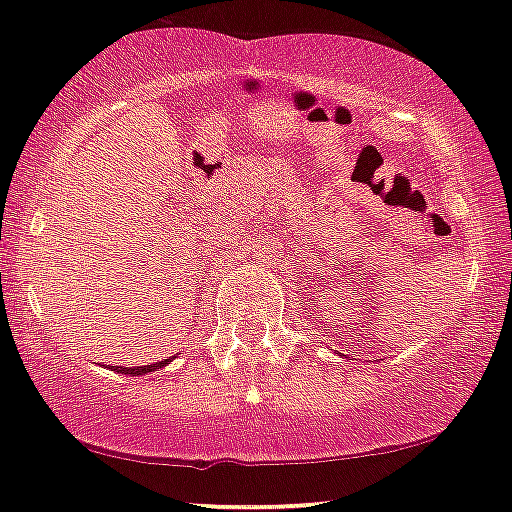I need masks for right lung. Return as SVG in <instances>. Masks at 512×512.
I'll return each instance as SVG.
<instances>
[{
    "label": "right lung",
    "mask_w": 512,
    "mask_h": 512,
    "mask_svg": "<svg viewBox=\"0 0 512 512\" xmlns=\"http://www.w3.org/2000/svg\"><path fill=\"white\" fill-rule=\"evenodd\" d=\"M175 358V356H173ZM173 358H163L159 363H151V365H137V368H118V365H111V370L121 372V375H130V377H137V375H147V372H154L159 368H166V365L173 361Z\"/></svg>",
    "instance_id": "right-lung-1"
}]
</instances>
